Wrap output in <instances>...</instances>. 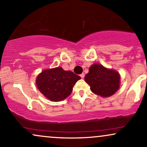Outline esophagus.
Returning <instances> with one entry per match:
<instances>
[{"label":"esophagus","instance_id":"obj_1","mask_svg":"<svg viewBox=\"0 0 147 147\" xmlns=\"http://www.w3.org/2000/svg\"><path fill=\"white\" fill-rule=\"evenodd\" d=\"M80 77H81V78H82V79H84V77H85V74H84V73L81 74V75H80Z\"/></svg>","mask_w":147,"mask_h":147}]
</instances>
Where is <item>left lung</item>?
I'll list each match as a JSON object with an SVG mask.
<instances>
[{
    "mask_svg": "<svg viewBox=\"0 0 147 147\" xmlns=\"http://www.w3.org/2000/svg\"><path fill=\"white\" fill-rule=\"evenodd\" d=\"M120 79L117 72L100 64L92 65L85 76V81L90 85L92 92L102 97L112 96L118 90Z\"/></svg>",
    "mask_w": 147,
    "mask_h": 147,
    "instance_id": "1",
    "label": "left lung"
}]
</instances>
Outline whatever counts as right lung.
Segmentation results:
<instances>
[{
	"instance_id": "obj_1",
	"label": "right lung",
	"mask_w": 147,
	"mask_h": 147,
	"mask_svg": "<svg viewBox=\"0 0 147 147\" xmlns=\"http://www.w3.org/2000/svg\"><path fill=\"white\" fill-rule=\"evenodd\" d=\"M81 77L71 71H66L62 68L43 70L36 79L39 90L53 101H60L68 97L72 88Z\"/></svg>"
}]
</instances>
